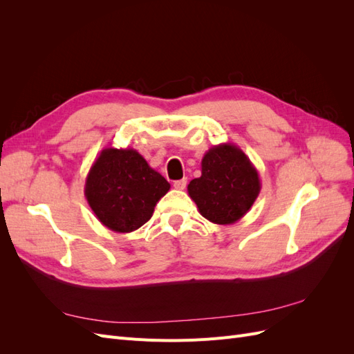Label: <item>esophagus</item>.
<instances>
[{"mask_svg":"<svg viewBox=\"0 0 354 354\" xmlns=\"http://www.w3.org/2000/svg\"><path fill=\"white\" fill-rule=\"evenodd\" d=\"M186 185H187V178H181V180H176L173 186H174L177 190H183V189L186 187Z\"/></svg>","mask_w":354,"mask_h":354,"instance_id":"esophagus-1","label":"esophagus"}]
</instances>
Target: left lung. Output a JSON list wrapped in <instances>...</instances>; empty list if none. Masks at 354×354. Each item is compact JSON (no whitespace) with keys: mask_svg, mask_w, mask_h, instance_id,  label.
Listing matches in <instances>:
<instances>
[{"mask_svg":"<svg viewBox=\"0 0 354 354\" xmlns=\"http://www.w3.org/2000/svg\"><path fill=\"white\" fill-rule=\"evenodd\" d=\"M202 174L187 186L202 217L214 224H233L260 195L259 171L242 149L232 143L212 146L202 158Z\"/></svg>","mask_w":354,"mask_h":354,"instance_id":"8db88e82","label":"left lung"}]
</instances>
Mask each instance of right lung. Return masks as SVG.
I'll return each mask as SVG.
<instances>
[{
	"mask_svg": "<svg viewBox=\"0 0 354 354\" xmlns=\"http://www.w3.org/2000/svg\"><path fill=\"white\" fill-rule=\"evenodd\" d=\"M169 187L136 149L104 147L85 178L84 194L104 227L130 233L152 217Z\"/></svg>",
	"mask_w": 354,
	"mask_h": 354,
	"instance_id": "add662e5",
	"label": "right lung"
}]
</instances>
